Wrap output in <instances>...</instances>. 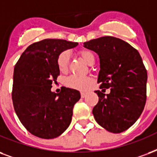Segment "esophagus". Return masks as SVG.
Wrapping results in <instances>:
<instances>
[{
	"label": "esophagus",
	"mask_w": 157,
	"mask_h": 157,
	"mask_svg": "<svg viewBox=\"0 0 157 157\" xmlns=\"http://www.w3.org/2000/svg\"><path fill=\"white\" fill-rule=\"evenodd\" d=\"M86 94L85 92H81V98H85V97H86Z\"/></svg>",
	"instance_id": "esophagus-1"
}]
</instances>
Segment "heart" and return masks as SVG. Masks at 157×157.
Listing matches in <instances>:
<instances>
[{"instance_id":"1","label":"heart","mask_w":157,"mask_h":157,"mask_svg":"<svg viewBox=\"0 0 157 157\" xmlns=\"http://www.w3.org/2000/svg\"><path fill=\"white\" fill-rule=\"evenodd\" d=\"M79 55L88 65L94 63V56L93 52L90 50H81L79 52ZM69 53L67 52H61L57 58V65L61 72H65L67 71L69 63ZM91 79L90 77H80L77 76H71L66 80V86L72 89L85 90H86L88 85L90 83Z\"/></svg>"}]
</instances>
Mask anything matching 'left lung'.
I'll list each match as a JSON object with an SVG mask.
<instances>
[{"mask_svg": "<svg viewBox=\"0 0 157 157\" xmlns=\"http://www.w3.org/2000/svg\"><path fill=\"white\" fill-rule=\"evenodd\" d=\"M100 58L98 83L110 88L109 94L100 90L92 113L98 124L107 131L119 133L135 124L147 100V73L139 52L118 38L105 36L84 43Z\"/></svg>", "mask_w": 157, "mask_h": 157, "instance_id": "left-lung-1", "label": "left lung"}]
</instances>
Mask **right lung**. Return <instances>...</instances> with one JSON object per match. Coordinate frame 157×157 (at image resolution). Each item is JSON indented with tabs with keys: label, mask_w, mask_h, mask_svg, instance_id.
I'll return each mask as SVG.
<instances>
[{
	"label": "right lung",
	"mask_w": 157,
	"mask_h": 157,
	"mask_svg": "<svg viewBox=\"0 0 157 157\" xmlns=\"http://www.w3.org/2000/svg\"><path fill=\"white\" fill-rule=\"evenodd\" d=\"M78 43L48 39L31 44L20 56L13 75L12 100L18 118L36 137L52 139L63 133L71 122L78 90L62 87L51 90L60 71L57 58Z\"/></svg>",
	"instance_id": "add662e5"
}]
</instances>
